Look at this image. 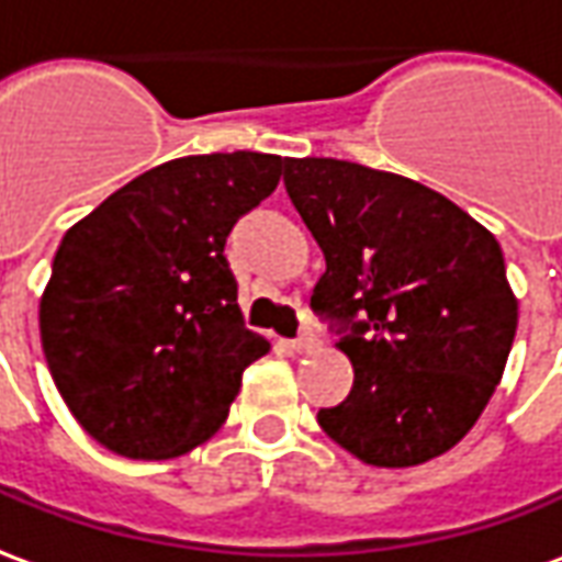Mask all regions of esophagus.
Instances as JSON below:
<instances>
[{
	"label": "esophagus",
	"instance_id": "34e87169",
	"mask_svg": "<svg viewBox=\"0 0 562 562\" xmlns=\"http://www.w3.org/2000/svg\"><path fill=\"white\" fill-rule=\"evenodd\" d=\"M315 348V333L303 330L296 339H290V351L293 355H305V351H312Z\"/></svg>",
	"mask_w": 562,
	"mask_h": 562
}]
</instances>
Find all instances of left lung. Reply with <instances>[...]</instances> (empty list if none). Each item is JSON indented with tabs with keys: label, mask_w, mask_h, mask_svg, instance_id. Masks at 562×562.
<instances>
[{
	"label": "left lung",
	"mask_w": 562,
	"mask_h": 562,
	"mask_svg": "<svg viewBox=\"0 0 562 562\" xmlns=\"http://www.w3.org/2000/svg\"><path fill=\"white\" fill-rule=\"evenodd\" d=\"M284 186L327 259L312 308L355 367L318 425L367 465L443 456L481 419L517 333L495 235L435 189L355 161L284 158Z\"/></svg>",
	"instance_id": "8db88e82"
}]
</instances>
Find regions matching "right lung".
Here are the masks:
<instances>
[{"instance_id": "right-lung-1", "label": "right lung", "mask_w": 562, "mask_h": 562, "mask_svg": "<svg viewBox=\"0 0 562 562\" xmlns=\"http://www.w3.org/2000/svg\"><path fill=\"white\" fill-rule=\"evenodd\" d=\"M266 153L146 170L64 235L38 303L42 351L81 428L125 459H173L220 431L269 351L244 327L232 226L281 180Z\"/></svg>"}]
</instances>
